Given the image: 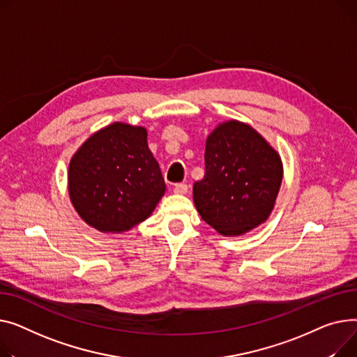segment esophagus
<instances>
[{"instance_id": "obj_1", "label": "esophagus", "mask_w": 357, "mask_h": 357, "mask_svg": "<svg viewBox=\"0 0 357 357\" xmlns=\"http://www.w3.org/2000/svg\"><path fill=\"white\" fill-rule=\"evenodd\" d=\"M187 192H188L187 184L180 183V184H176V185H174V193H176V195H185Z\"/></svg>"}]
</instances>
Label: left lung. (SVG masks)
<instances>
[{"label":"left lung","mask_w":357,"mask_h":357,"mask_svg":"<svg viewBox=\"0 0 357 357\" xmlns=\"http://www.w3.org/2000/svg\"><path fill=\"white\" fill-rule=\"evenodd\" d=\"M204 167L193 200L202 219L220 235H243L269 218L282 161L250 125L235 119L219 123L206 139Z\"/></svg>","instance_id":"8db88e82"}]
</instances>
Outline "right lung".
Returning <instances> with one entry per match:
<instances>
[{
	"label": "right lung",
	"instance_id": "obj_1",
	"mask_svg": "<svg viewBox=\"0 0 357 357\" xmlns=\"http://www.w3.org/2000/svg\"><path fill=\"white\" fill-rule=\"evenodd\" d=\"M75 211L105 234H121L150 218L165 193L146 130L114 122L89 137L69 164Z\"/></svg>",
	"mask_w": 357,
	"mask_h": 357
}]
</instances>
